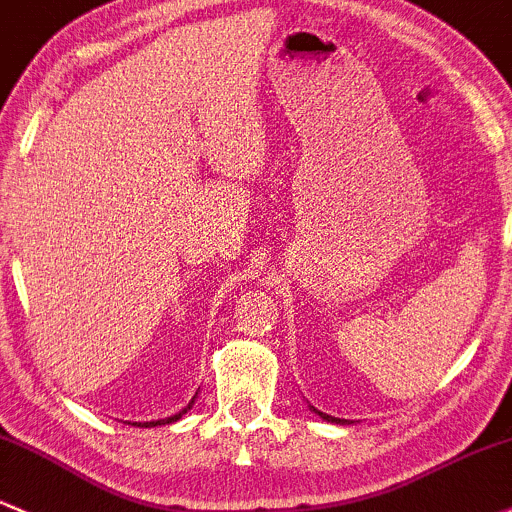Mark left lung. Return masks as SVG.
<instances>
[{"label":"left lung","mask_w":512,"mask_h":512,"mask_svg":"<svg viewBox=\"0 0 512 512\" xmlns=\"http://www.w3.org/2000/svg\"><path fill=\"white\" fill-rule=\"evenodd\" d=\"M310 410H312V412H317V415H320L324 422H334V425H344V422H346V420H339V417H332V415H327V412H320V410H315V408H312V405H310Z\"/></svg>","instance_id":"8db88e82"}]
</instances>
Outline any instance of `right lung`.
Returning <instances> with one entry per match:
<instances>
[{
  "instance_id": "right-lung-1",
  "label": "right lung",
  "mask_w": 512,
  "mask_h": 512,
  "mask_svg": "<svg viewBox=\"0 0 512 512\" xmlns=\"http://www.w3.org/2000/svg\"><path fill=\"white\" fill-rule=\"evenodd\" d=\"M192 403H195V398H192V400H190V403H188V405H185V408H183V410H180V412H175V415H170V417H166V420H153V422H134V425H136V427H158V425H170V422L180 420V417H183V415H185V412H188V410L192 408Z\"/></svg>"
}]
</instances>
